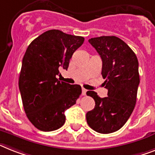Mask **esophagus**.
<instances>
[{
	"instance_id": "34e87169",
	"label": "esophagus",
	"mask_w": 155,
	"mask_h": 155,
	"mask_svg": "<svg viewBox=\"0 0 155 155\" xmlns=\"http://www.w3.org/2000/svg\"><path fill=\"white\" fill-rule=\"evenodd\" d=\"M86 92H87L86 89H84V88H82V93H81V94H82L83 96H85V94H86Z\"/></svg>"
}]
</instances>
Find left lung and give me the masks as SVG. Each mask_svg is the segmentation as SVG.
<instances>
[{"label": "left lung", "mask_w": 155, "mask_h": 155, "mask_svg": "<svg viewBox=\"0 0 155 155\" xmlns=\"http://www.w3.org/2000/svg\"><path fill=\"white\" fill-rule=\"evenodd\" d=\"M102 59L101 74L108 97L101 98L94 91L86 94L95 101V107L86 113L93 130L101 134L118 131L135 108L139 85V62L129 46L116 36L89 39Z\"/></svg>", "instance_id": "1"}]
</instances>
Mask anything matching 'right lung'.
I'll return each mask as SVG.
<instances>
[{
    "mask_svg": "<svg viewBox=\"0 0 155 155\" xmlns=\"http://www.w3.org/2000/svg\"><path fill=\"white\" fill-rule=\"evenodd\" d=\"M81 36L49 30L28 47L22 61L19 89L27 117L37 129L51 131L65 124L64 112L76 104L79 85L60 81L59 70L68 69L74 52L82 45Z\"/></svg>",
    "mask_w": 155,
    "mask_h": 155,
    "instance_id": "1",
    "label": "right lung"
}]
</instances>
